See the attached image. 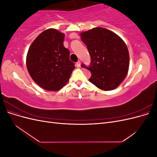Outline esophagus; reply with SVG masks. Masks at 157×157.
<instances>
[{
  "instance_id": "obj_1",
  "label": "esophagus",
  "mask_w": 157,
  "mask_h": 157,
  "mask_svg": "<svg viewBox=\"0 0 157 157\" xmlns=\"http://www.w3.org/2000/svg\"><path fill=\"white\" fill-rule=\"evenodd\" d=\"M80 61H78L77 62V63H76V65H77V67H80Z\"/></svg>"
}]
</instances>
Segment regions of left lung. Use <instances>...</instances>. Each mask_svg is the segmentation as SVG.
<instances>
[{"mask_svg": "<svg viewBox=\"0 0 157 157\" xmlns=\"http://www.w3.org/2000/svg\"><path fill=\"white\" fill-rule=\"evenodd\" d=\"M91 56V64L82 67L91 73L89 81L104 91L117 88L126 78L130 56L127 46L114 32L95 27L80 34Z\"/></svg>", "mask_w": 157, "mask_h": 157, "instance_id": "left-lung-1", "label": "left lung"}]
</instances>
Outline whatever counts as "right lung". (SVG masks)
I'll list each match as a JSON object with an SVG mask.
<instances>
[{
    "mask_svg": "<svg viewBox=\"0 0 157 157\" xmlns=\"http://www.w3.org/2000/svg\"><path fill=\"white\" fill-rule=\"evenodd\" d=\"M65 34L48 29L31 44L26 57L27 71L34 82L48 91H58L69 80L75 63L63 46Z\"/></svg>",
    "mask_w": 157,
    "mask_h": 157,
    "instance_id": "1",
    "label": "right lung"
}]
</instances>
